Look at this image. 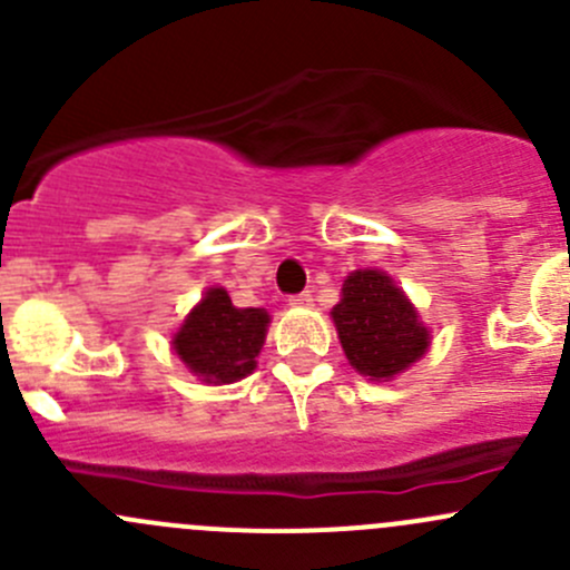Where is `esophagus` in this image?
Masks as SVG:
<instances>
[{"instance_id": "esophagus-1", "label": "esophagus", "mask_w": 570, "mask_h": 570, "mask_svg": "<svg viewBox=\"0 0 570 570\" xmlns=\"http://www.w3.org/2000/svg\"><path fill=\"white\" fill-rule=\"evenodd\" d=\"M292 306H312V303H314V295H312V292H301V295H295V297H292Z\"/></svg>"}]
</instances>
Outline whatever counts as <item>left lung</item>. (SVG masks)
Returning <instances> with one entry per match:
<instances>
[{"label": "left lung", "instance_id": "obj_1", "mask_svg": "<svg viewBox=\"0 0 570 570\" xmlns=\"http://www.w3.org/2000/svg\"><path fill=\"white\" fill-rule=\"evenodd\" d=\"M331 314L350 364L370 381L394 377L428 350V327L394 281L377 269L347 275Z\"/></svg>", "mask_w": 570, "mask_h": 570}]
</instances>
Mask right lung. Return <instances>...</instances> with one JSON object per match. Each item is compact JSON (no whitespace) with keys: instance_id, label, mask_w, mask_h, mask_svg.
Masks as SVG:
<instances>
[{"instance_id":"1","label":"right lung","mask_w":570,"mask_h":570,"mask_svg":"<svg viewBox=\"0 0 570 570\" xmlns=\"http://www.w3.org/2000/svg\"><path fill=\"white\" fill-rule=\"evenodd\" d=\"M264 308H237L226 289H209L184 320L174 350L206 383H234L250 375L267 333Z\"/></svg>"}]
</instances>
